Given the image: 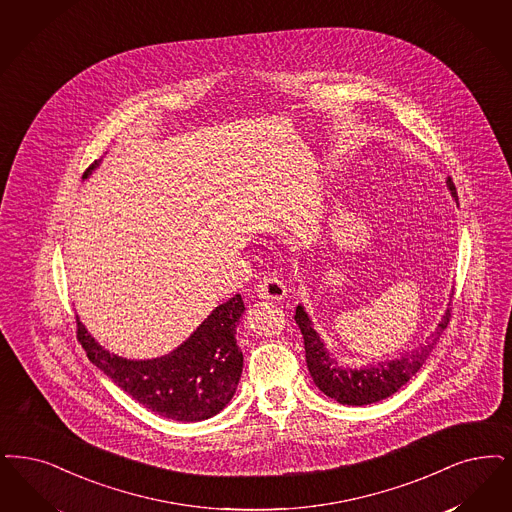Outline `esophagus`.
I'll list each match as a JSON object with an SVG mask.
<instances>
[{"mask_svg":"<svg viewBox=\"0 0 512 512\" xmlns=\"http://www.w3.org/2000/svg\"><path fill=\"white\" fill-rule=\"evenodd\" d=\"M257 295L268 301H284L287 297V287L276 276H265L257 286Z\"/></svg>","mask_w":512,"mask_h":512,"instance_id":"obj_1","label":"esophagus"}]
</instances>
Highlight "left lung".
Returning a JSON list of instances; mask_svg holds the SVG:
<instances>
[{
    "label": "left lung",
    "mask_w": 512,
    "mask_h": 512,
    "mask_svg": "<svg viewBox=\"0 0 512 512\" xmlns=\"http://www.w3.org/2000/svg\"><path fill=\"white\" fill-rule=\"evenodd\" d=\"M446 184L451 196L457 200V190H455V184L451 183L450 177L446 179ZM295 322L305 339L307 368L316 387L329 398H335L339 404L368 406L398 392L421 369L425 360L429 358L432 348L436 347L442 331L448 328L450 308L444 312L438 328L425 343H421L419 347L409 352H404L400 358L379 362V364H369L364 368H350V366L343 368L339 360L333 354H329L324 341L320 339L316 329L312 328V320L308 318L307 310L303 305H299L295 310Z\"/></svg>",
    "instance_id": "left-lung-1"
}]
</instances>
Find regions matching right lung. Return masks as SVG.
Returning <instances> with one entry per match:
<instances>
[{"instance_id": "obj_1", "label": "right lung", "mask_w": 512, "mask_h": 512, "mask_svg": "<svg viewBox=\"0 0 512 512\" xmlns=\"http://www.w3.org/2000/svg\"><path fill=\"white\" fill-rule=\"evenodd\" d=\"M101 162L85 173L87 179ZM242 295L213 308L175 350L160 358L127 360L101 347L78 318V339L87 358L144 408L173 421H204L228 406L238 389L244 354L236 328L244 314Z\"/></svg>"}]
</instances>
